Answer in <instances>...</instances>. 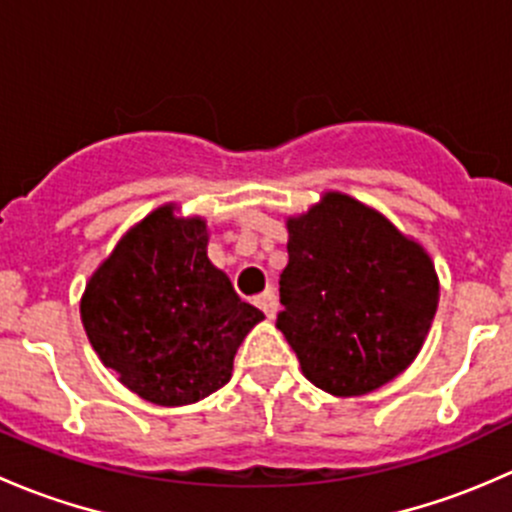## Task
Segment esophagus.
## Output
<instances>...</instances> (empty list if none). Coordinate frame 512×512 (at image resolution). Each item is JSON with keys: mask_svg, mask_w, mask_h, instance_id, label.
I'll return each instance as SVG.
<instances>
[{"mask_svg": "<svg viewBox=\"0 0 512 512\" xmlns=\"http://www.w3.org/2000/svg\"><path fill=\"white\" fill-rule=\"evenodd\" d=\"M255 304L257 307L262 309V312L267 314V317H275V312H277V294H275V289H265V292L260 294V297L255 299Z\"/></svg>", "mask_w": 512, "mask_h": 512, "instance_id": "34e87169", "label": "esophagus"}]
</instances>
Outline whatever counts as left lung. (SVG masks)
<instances>
[{
  "mask_svg": "<svg viewBox=\"0 0 512 512\" xmlns=\"http://www.w3.org/2000/svg\"><path fill=\"white\" fill-rule=\"evenodd\" d=\"M287 230L277 329L302 374L332 396L389 384L421 352L436 314L431 257L344 193H327Z\"/></svg>",
  "mask_w": 512,
  "mask_h": 512,
  "instance_id": "left-lung-1",
  "label": "left lung"
}]
</instances>
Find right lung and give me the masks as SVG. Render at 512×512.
I'll list each match as a JSON object with an SVG mask.
<instances>
[{
	"mask_svg": "<svg viewBox=\"0 0 512 512\" xmlns=\"http://www.w3.org/2000/svg\"><path fill=\"white\" fill-rule=\"evenodd\" d=\"M262 319L208 260L205 220L175 218V205L131 227L81 297L98 359L158 406L195 404L225 386L237 347Z\"/></svg>",
	"mask_w": 512,
	"mask_h": 512,
	"instance_id": "1",
	"label": "right lung"
}]
</instances>
